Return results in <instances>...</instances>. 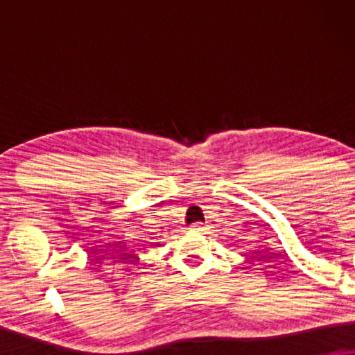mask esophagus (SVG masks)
Segmentation results:
<instances>
[{
  "label": "esophagus",
  "instance_id": "obj_1",
  "mask_svg": "<svg viewBox=\"0 0 355 355\" xmlns=\"http://www.w3.org/2000/svg\"><path fill=\"white\" fill-rule=\"evenodd\" d=\"M192 230H193V231H197V232H202L203 230H205V226H203V223L198 221V223H193V225H192Z\"/></svg>",
  "mask_w": 355,
  "mask_h": 355
}]
</instances>
